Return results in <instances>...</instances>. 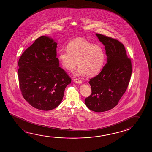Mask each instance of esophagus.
Returning <instances> with one entry per match:
<instances>
[{
    "mask_svg": "<svg viewBox=\"0 0 152 152\" xmlns=\"http://www.w3.org/2000/svg\"><path fill=\"white\" fill-rule=\"evenodd\" d=\"M73 81L75 83H82V81L81 80H79V79H73Z\"/></svg>",
    "mask_w": 152,
    "mask_h": 152,
    "instance_id": "34e87169",
    "label": "esophagus"
}]
</instances>
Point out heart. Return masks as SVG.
Listing matches in <instances>:
<instances>
[{"instance_id": "heart-1", "label": "heart", "mask_w": 152, "mask_h": 152, "mask_svg": "<svg viewBox=\"0 0 152 152\" xmlns=\"http://www.w3.org/2000/svg\"><path fill=\"white\" fill-rule=\"evenodd\" d=\"M66 50H60L58 59L65 69L71 71L77 64L76 76L93 77L103 68L105 54L98 45L90 43L83 38L75 39L69 42Z\"/></svg>"}]
</instances>
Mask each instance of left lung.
Returning <instances> with one entry per match:
<instances>
[{"label":"left lung","instance_id":"1","mask_svg":"<svg viewBox=\"0 0 152 152\" xmlns=\"http://www.w3.org/2000/svg\"><path fill=\"white\" fill-rule=\"evenodd\" d=\"M96 35L105 46L107 59L100 73L89 80L91 94L85 102L90 110L102 112L118 105L129 85L132 66L123 44L111 37Z\"/></svg>","mask_w":152,"mask_h":152}]
</instances>
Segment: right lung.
Listing matches in <instances>:
<instances>
[{
	"label": "right lung",
	"mask_w": 152,
	"mask_h": 152,
	"mask_svg": "<svg viewBox=\"0 0 152 152\" xmlns=\"http://www.w3.org/2000/svg\"><path fill=\"white\" fill-rule=\"evenodd\" d=\"M57 43L42 36L26 49L18 60L19 85L24 98L34 108L49 111L61 103L71 79L59 67Z\"/></svg>",
	"instance_id": "add662e5"
}]
</instances>
